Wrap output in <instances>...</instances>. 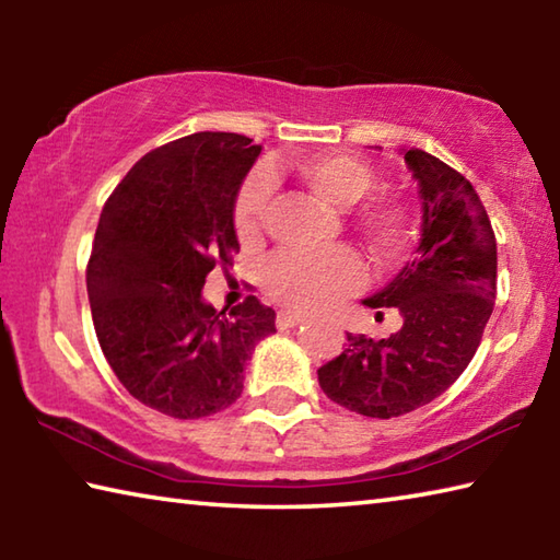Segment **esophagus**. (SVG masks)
<instances>
[{"instance_id": "34e87169", "label": "esophagus", "mask_w": 560, "mask_h": 560, "mask_svg": "<svg viewBox=\"0 0 560 560\" xmlns=\"http://www.w3.org/2000/svg\"><path fill=\"white\" fill-rule=\"evenodd\" d=\"M306 316H299V314H289V311H281L277 316V326L279 328H293V326H301Z\"/></svg>"}]
</instances>
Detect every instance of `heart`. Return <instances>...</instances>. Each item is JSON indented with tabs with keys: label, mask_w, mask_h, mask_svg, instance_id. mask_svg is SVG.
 <instances>
[{
	"label": "heart",
	"mask_w": 560,
	"mask_h": 560,
	"mask_svg": "<svg viewBox=\"0 0 560 560\" xmlns=\"http://www.w3.org/2000/svg\"><path fill=\"white\" fill-rule=\"evenodd\" d=\"M289 175L338 210L358 205L375 187L373 167L346 153H318L289 165ZM269 212V187L261 177H249L234 202V232L242 244H257ZM355 230L365 236L383 261L400 257L410 240V222L402 205L371 200L353 214ZM264 289L273 301L299 314H316L343 301L365 283V267L348 246L320 252H279L264 264Z\"/></svg>",
	"instance_id": "heart-1"
}]
</instances>
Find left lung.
Wrapping results in <instances>:
<instances>
[{
  "label": "left lung",
  "instance_id": "left-lung-1",
  "mask_svg": "<svg viewBox=\"0 0 560 560\" xmlns=\"http://www.w3.org/2000/svg\"><path fill=\"white\" fill-rule=\"evenodd\" d=\"M405 163L420 185V246L385 289L363 301L395 306L402 328L381 340L348 334L343 353L318 368L330 400L381 420L432 402L457 381L497 299V240L477 189L424 150H405Z\"/></svg>",
  "mask_w": 560,
  "mask_h": 560
}]
</instances>
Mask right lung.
Returning <instances> with one entry per match:
<instances>
[{
  "label": "right lung",
  "mask_w": 560,
  "mask_h": 560,
  "mask_svg": "<svg viewBox=\"0 0 560 560\" xmlns=\"http://www.w3.org/2000/svg\"><path fill=\"white\" fill-rule=\"evenodd\" d=\"M259 153L236 132H192L140 158L103 205L86 269L101 350L136 400L177 420L236 402L277 330L257 296L230 314L202 299L207 273L240 252L234 202Z\"/></svg>",
  "instance_id": "1"
}]
</instances>
